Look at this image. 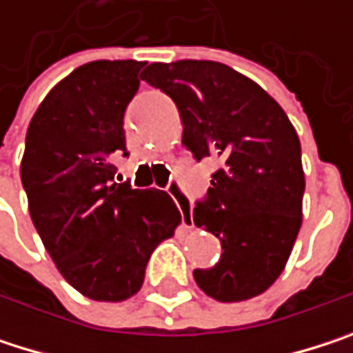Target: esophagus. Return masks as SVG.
Returning <instances> with one entry per match:
<instances>
[{
    "mask_svg": "<svg viewBox=\"0 0 353 353\" xmlns=\"http://www.w3.org/2000/svg\"><path fill=\"white\" fill-rule=\"evenodd\" d=\"M168 192H170V196L176 200L177 208H179V212H181V225L185 227V229H192L194 227V216H192V202L188 200V196L183 194V190H181V185L174 181V183H170V188H168Z\"/></svg>",
    "mask_w": 353,
    "mask_h": 353,
    "instance_id": "1",
    "label": "esophagus"
}]
</instances>
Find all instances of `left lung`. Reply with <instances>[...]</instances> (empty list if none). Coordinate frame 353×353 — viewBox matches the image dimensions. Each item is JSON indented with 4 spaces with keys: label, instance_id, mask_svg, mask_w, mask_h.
<instances>
[{
    "label": "left lung",
    "instance_id": "obj_1",
    "mask_svg": "<svg viewBox=\"0 0 353 353\" xmlns=\"http://www.w3.org/2000/svg\"><path fill=\"white\" fill-rule=\"evenodd\" d=\"M141 79L168 94L196 161L212 157L206 198L194 223L221 239L214 268L196 284L221 303L265 292L282 274L303 223L301 141L280 104L255 81L216 61L151 63Z\"/></svg>",
    "mask_w": 353,
    "mask_h": 353
}]
</instances>
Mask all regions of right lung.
<instances>
[{
  "label": "right lung",
  "instance_id": "right-lung-1",
  "mask_svg": "<svg viewBox=\"0 0 353 353\" xmlns=\"http://www.w3.org/2000/svg\"><path fill=\"white\" fill-rule=\"evenodd\" d=\"M139 61H92L42 100L26 132L22 185L36 231L63 278L83 296L137 294L153 249L181 216L170 194L132 190L112 161L126 157L124 110Z\"/></svg>",
  "mask_w": 353,
  "mask_h": 353
}]
</instances>
